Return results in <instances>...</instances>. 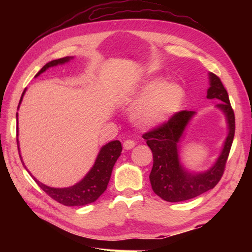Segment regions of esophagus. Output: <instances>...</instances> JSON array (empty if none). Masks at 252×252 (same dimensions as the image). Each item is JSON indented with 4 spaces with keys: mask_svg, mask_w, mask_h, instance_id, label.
<instances>
[{
    "mask_svg": "<svg viewBox=\"0 0 252 252\" xmlns=\"http://www.w3.org/2000/svg\"><path fill=\"white\" fill-rule=\"evenodd\" d=\"M134 146H135V143H134V141H131V140H127V141H125L124 144H123V147H124V149H126V150H130V149H132Z\"/></svg>",
    "mask_w": 252,
    "mask_h": 252,
    "instance_id": "34e87169",
    "label": "esophagus"
}]
</instances>
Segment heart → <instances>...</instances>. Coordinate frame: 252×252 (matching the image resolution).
I'll list each match as a JSON object with an SVG mask.
<instances>
[{"label": "heart", "mask_w": 252, "mask_h": 252, "mask_svg": "<svg viewBox=\"0 0 252 252\" xmlns=\"http://www.w3.org/2000/svg\"><path fill=\"white\" fill-rule=\"evenodd\" d=\"M184 100L185 91L178 84L150 78L131 93V103L139 104L132 111L133 123L141 128L162 126L181 110Z\"/></svg>", "instance_id": "b5f03b06"}]
</instances>
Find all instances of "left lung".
Segmentation results:
<instances>
[{
	"label": "left lung",
	"instance_id": "1",
	"mask_svg": "<svg viewBox=\"0 0 252 252\" xmlns=\"http://www.w3.org/2000/svg\"><path fill=\"white\" fill-rule=\"evenodd\" d=\"M207 98H217L222 103L216 106L224 113L227 123V136L216 163L205 171H189L180 159V143L194 111H180L155 130L143 134V139L154 155V166L149 175L155 193L167 202H183L200 195L215 187L225 169L232 145L235 122L227 91L220 78L211 72Z\"/></svg>",
	"mask_w": 252,
	"mask_h": 252
}]
</instances>
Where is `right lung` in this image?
Listing matches in <instances>:
<instances>
[{
    "label": "right lung",
    "instance_id": "right-lung-1",
    "mask_svg": "<svg viewBox=\"0 0 252 252\" xmlns=\"http://www.w3.org/2000/svg\"><path fill=\"white\" fill-rule=\"evenodd\" d=\"M73 57H65L62 59L53 60L51 62L47 63L45 65L42 69L35 74V77H39L41 73L46 71L48 68L55 67L58 65H63L65 63H68L70 60H72ZM26 93V89L23 91L21 100L18 106V110L20 108V105L22 103L23 96H24ZM17 122H18V112H17ZM19 128H17V144H18V149H19V155L21 162L23 166H26L23 162L21 154H20V145H19ZM122 152V145L120 141H111L107 143L104 146H102L100 152L95 158L94 166L91 167V169L88 171V173L77 184H74L70 187H65V188H55V187H49L47 185L43 184L40 181H37L33 175L30 173L32 179L36 182V184L39 185L45 192H46L51 199L56 200L60 204H63L65 206H84L90 203H94L96 201L98 197H100L103 192L107 188V185L109 183L111 172L114 164H116L117 159L121 156Z\"/></svg>",
    "mask_w": 252,
    "mask_h": 252
}]
</instances>
